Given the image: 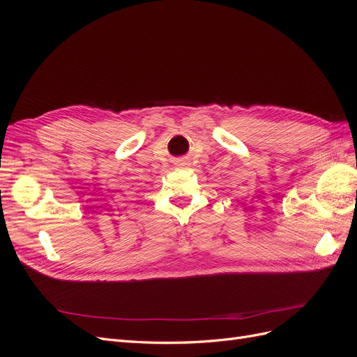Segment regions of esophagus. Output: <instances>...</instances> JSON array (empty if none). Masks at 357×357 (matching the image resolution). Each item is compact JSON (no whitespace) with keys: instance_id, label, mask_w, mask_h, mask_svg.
<instances>
[{"instance_id":"obj_1","label":"esophagus","mask_w":357,"mask_h":357,"mask_svg":"<svg viewBox=\"0 0 357 357\" xmlns=\"http://www.w3.org/2000/svg\"><path fill=\"white\" fill-rule=\"evenodd\" d=\"M178 165H180V168H183V167H188L189 164H188V162H180V164H178Z\"/></svg>"}]
</instances>
